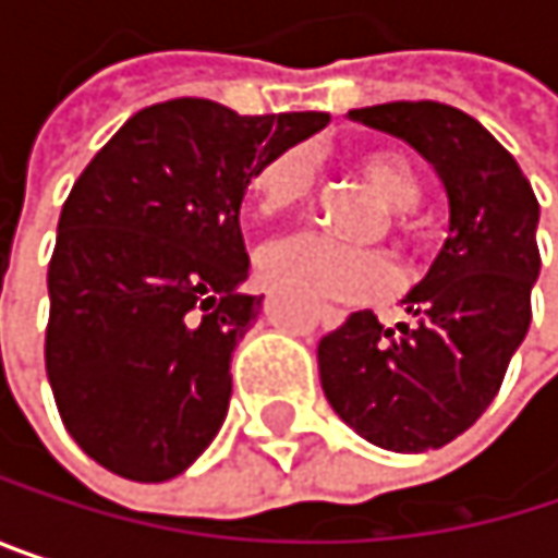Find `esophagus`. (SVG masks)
Wrapping results in <instances>:
<instances>
[{"instance_id":"obj_1","label":"esophagus","mask_w":558,"mask_h":558,"mask_svg":"<svg viewBox=\"0 0 558 558\" xmlns=\"http://www.w3.org/2000/svg\"><path fill=\"white\" fill-rule=\"evenodd\" d=\"M342 316H345V313H342V310H332V306H323V310H319V319H323L326 326H339Z\"/></svg>"}]
</instances>
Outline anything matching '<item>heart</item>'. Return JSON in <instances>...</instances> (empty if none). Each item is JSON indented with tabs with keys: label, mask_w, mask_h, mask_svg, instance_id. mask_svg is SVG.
Masks as SVG:
<instances>
[{
	"label": "heart",
	"mask_w": 558,
	"mask_h": 558,
	"mask_svg": "<svg viewBox=\"0 0 558 558\" xmlns=\"http://www.w3.org/2000/svg\"><path fill=\"white\" fill-rule=\"evenodd\" d=\"M349 170L388 206L390 232L403 242H420L426 235L410 209L420 199L423 183L403 151L388 145L362 148L349 158ZM248 196L262 219H280L303 209L313 199V168L306 151L280 148L262 158L248 177ZM262 275L303 296L362 303L388 293L393 265L378 248H342L323 235H296L262 252Z\"/></svg>",
	"instance_id": "b5f03b06"
}]
</instances>
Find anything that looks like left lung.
<instances>
[{"mask_svg": "<svg viewBox=\"0 0 558 558\" xmlns=\"http://www.w3.org/2000/svg\"><path fill=\"white\" fill-rule=\"evenodd\" d=\"M349 119L403 138L439 173L449 239L403 306L413 323L352 313L319 339L332 410L368 442L426 452L465 433L501 390L530 329L539 278V203L501 142L456 106L420 99L352 109Z\"/></svg>", "mask_w": 558, "mask_h": 558, "instance_id": "8db88e82", "label": "left lung"}]
</instances>
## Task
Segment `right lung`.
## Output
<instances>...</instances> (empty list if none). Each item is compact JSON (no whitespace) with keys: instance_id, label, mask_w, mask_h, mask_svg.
<instances>
[{"instance_id":"obj_1","label":"right lung","mask_w":558,"mask_h":558,"mask_svg":"<svg viewBox=\"0 0 558 558\" xmlns=\"http://www.w3.org/2000/svg\"><path fill=\"white\" fill-rule=\"evenodd\" d=\"M326 122L168 99L135 112L73 183L48 265L45 368L66 433L102 469L168 482L219 433L232 352L262 310L239 293L248 177Z\"/></svg>"}]
</instances>
